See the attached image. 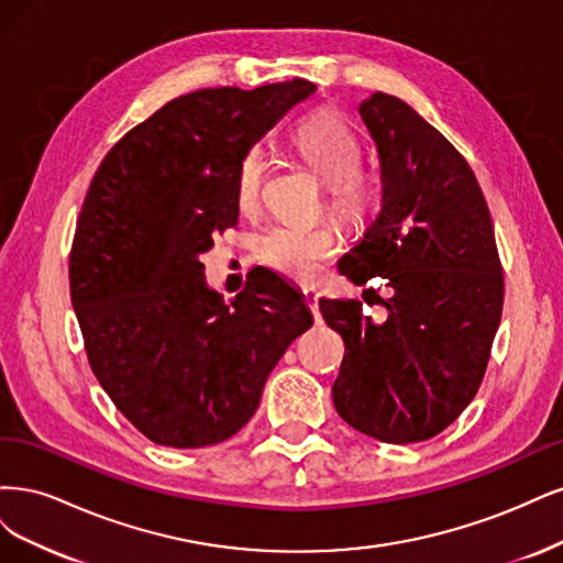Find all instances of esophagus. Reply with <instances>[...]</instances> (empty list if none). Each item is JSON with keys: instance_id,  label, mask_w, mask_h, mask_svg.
I'll use <instances>...</instances> for the list:
<instances>
[{"instance_id": "esophagus-1", "label": "esophagus", "mask_w": 563, "mask_h": 563, "mask_svg": "<svg viewBox=\"0 0 563 563\" xmlns=\"http://www.w3.org/2000/svg\"><path fill=\"white\" fill-rule=\"evenodd\" d=\"M303 301L308 306V311L313 313L316 322H320V311H318V292H313V289H303Z\"/></svg>"}]
</instances>
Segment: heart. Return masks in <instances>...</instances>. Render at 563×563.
<instances>
[{
    "label": "heart",
    "mask_w": 563,
    "mask_h": 563,
    "mask_svg": "<svg viewBox=\"0 0 563 563\" xmlns=\"http://www.w3.org/2000/svg\"><path fill=\"white\" fill-rule=\"evenodd\" d=\"M295 150L324 183V201L343 224L367 227L384 203V177L360 161V140L351 125L332 110H318L297 121ZM268 161L262 147H250L235 170V201L241 212L257 214L262 208ZM341 247V233L332 220L313 224H280L268 229L260 241L264 266L297 283H311L322 262Z\"/></svg>",
    "instance_id": "b5f03b06"
}]
</instances>
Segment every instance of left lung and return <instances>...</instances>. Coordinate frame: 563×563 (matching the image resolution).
Listing matches in <instances>:
<instances>
[{"instance_id": "1", "label": "left lung", "mask_w": 563, "mask_h": 563, "mask_svg": "<svg viewBox=\"0 0 563 563\" xmlns=\"http://www.w3.org/2000/svg\"><path fill=\"white\" fill-rule=\"evenodd\" d=\"M376 142L384 203L339 262L355 285L384 280L374 322L360 301L320 299L341 334L334 407L351 428L388 444L440 434L473 402L503 316L505 278L492 212L465 156L407 102L376 93L360 104Z\"/></svg>"}]
</instances>
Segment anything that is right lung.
<instances>
[{
	"mask_svg": "<svg viewBox=\"0 0 563 563\" xmlns=\"http://www.w3.org/2000/svg\"><path fill=\"white\" fill-rule=\"evenodd\" d=\"M313 90L292 79L179 96L125 133L88 187L69 250L71 306L90 369L154 444L229 440L313 324L280 276L252 268L227 306L201 262L239 222L241 156Z\"/></svg>",
	"mask_w": 563,
	"mask_h": 563,
	"instance_id": "1",
	"label": "right lung"
}]
</instances>
